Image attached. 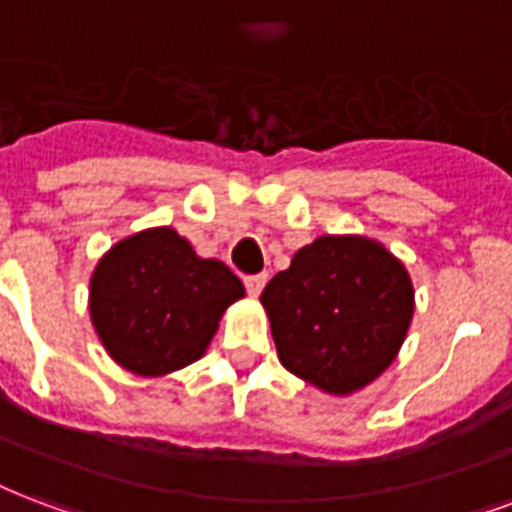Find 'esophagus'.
<instances>
[{"label": "esophagus", "instance_id": "34e87169", "mask_svg": "<svg viewBox=\"0 0 512 512\" xmlns=\"http://www.w3.org/2000/svg\"><path fill=\"white\" fill-rule=\"evenodd\" d=\"M264 286H267V275L261 272V275H248L245 278V288H248V294L251 297H259L261 291H264Z\"/></svg>", "mask_w": 512, "mask_h": 512}]
</instances>
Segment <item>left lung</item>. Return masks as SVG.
Wrapping results in <instances>:
<instances>
[{"mask_svg": "<svg viewBox=\"0 0 512 512\" xmlns=\"http://www.w3.org/2000/svg\"><path fill=\"white\" fill-rule=\"evenodd\" d=\"M280 364L351 397L397 359L416 310L405 264L364 234H321L261 291Z\"/></svg>", "mask_w": 512, "mask_h": 512, "instance_id": "obj_1", "label": "left lung"}]
</instances>
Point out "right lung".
Segmentation results:
<instances>
[{"mask_svg":"<svg viewBox=\"0 0 512 512\" xmlns=\"http://www.w3.org/2000/svg\"><path fill=\"white\" fill-rule=\"evenodd\" d=\"M245 286L224 261L202 259L172 226L118 240L88 283L91 324L107 356L140 378L202 359Z\"/></svg>","mask_w":512,"mask_h":512,"instance_id":"right-lung-1","label":"right lung"}]
</instances>
